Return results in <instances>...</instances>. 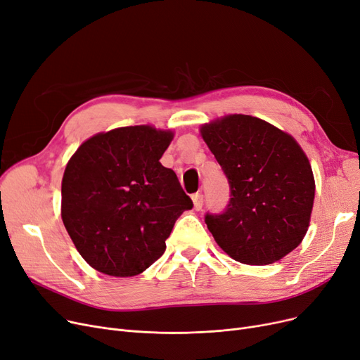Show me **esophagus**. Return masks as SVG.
<instances>
[{"label": "esophagus", "instance_id": "1", "mask_svg": "<svg viewBox=\"0 0 360 360\" xmlns=\"http://www.w3.org/2000/svg\"><path fill=\"white\" fill-rule=\"evenodd\" d=\"M193 202H194V209L195 210H201L202 207V202H205V197H202V194H194L193 195Z\"/></svg>", "mask_w": 360, "mask_h": 360}]
</instances>
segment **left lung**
<instances>
[{"label": "left lung", "mask_w": 360, "mask_h": 360, "mask_svg": "<svg viewBox=\"0 0 360 360\" xmlns=\"http://www.w3.org/2000/svg\"><path fill=\"white\" fill-rule=\"evenodd\" d=\"M229 184V201L205 221L225 253L269 264L299 245L309 228L315 179L295 139L262 119L231 115L201 128Z\"/></svg>", "instance_id": "8db88e82"}]
</instances>
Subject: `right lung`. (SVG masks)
I'll list each match as a JSON object with an SVG mask.
<instances>
[{
	"instance_id": "obj_1",
	"label": "right lung",
	"mask_w": 360,
	"mask_h": 360,
	"mask_svg": "<svg viewBox=\"0 0 360 360\" xmlns=\"http://www.w3.org/2000/svg\"><path fill=\"white\" fill-rule=\"evenodd\" d=\"M172 132L127 127L89 138L61 182V219L77 252L112 276L141 274L162 257L182 212L193 209L159 162Z\"/></svg>"
}]
</instances>
